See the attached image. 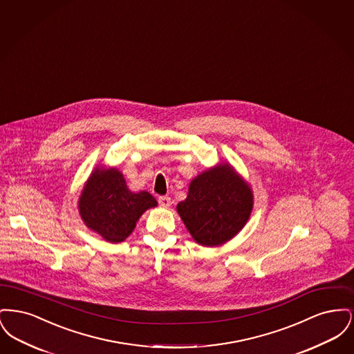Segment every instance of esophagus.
Returning <instances> with one entry per match:
<instances>
[{
  "instance_id": "34e87169",
  "label": "esophagus",
  "mask_w": 354,
  "mask_h": 354,
  "mask_svg": "<svg viewBox=\"0 0 354 354\" xmlns=\"http://www.w3.org/2000/svg\"><path fill=\"white\" fill-rule=\"evenodd\" d=\"M158 202L160 204V207H165V208H169V205H171V199H169V196H160L158 199Z\"/></svg>"
}]
</instances>
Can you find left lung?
I'll use <instances>...</instances> for the list:
<instances>
[{
  "mask_svg": "<svg viewBox=\"0 0 354 354\" xmlns=\"http://www.w3.org/2000/svg\"><path fill=\"white\" fill-rule=\"evenodd\" d=\"M253 209L251 185L230 163L196 175L176 211L192 239L203 247H219L234 239Z\"/></svg>",
  "mask_w": 354,
  "mask_h": 354,
  "instance_id": "1",
  "label": "left lung"
}]
</instances>
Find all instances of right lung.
<instances>
[{"label":"right lung","mask_w":354,"mask_h":354,"mask_svg":"<svg viewBox=\"0 0 354 354\" xmlns=\"http://www.w3.org/2000/svg\"><path fill=\"white\" fill-rule=\"evenodd\" d=\"M156 205L147 191H130L117 167L100 166L91 171L78 199L84 225L109 243L124 241L140 216Z\"/></svg>","instance_id":"right-lung-1"}]
</instances>
